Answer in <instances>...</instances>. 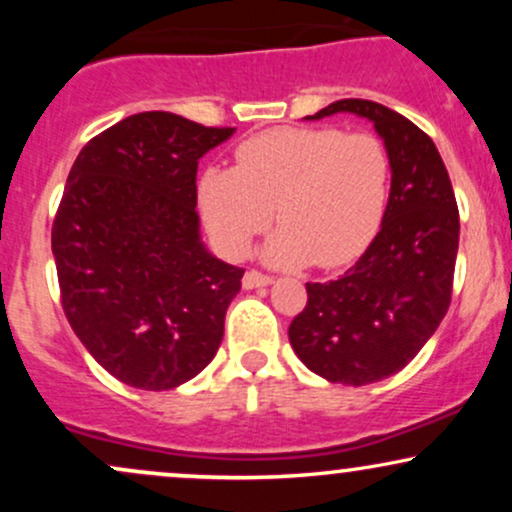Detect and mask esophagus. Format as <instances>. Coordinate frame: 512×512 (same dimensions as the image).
Returning a JSON list of instances; mask_svg holds the SVG:
<instances>
[{"mask_svg": "<svg viewBox=\"0 0 512 512\" xmlns=\"http://www.w3.org/2000/svg\"><path fill=\"white\" fill-rule=\"evenodd\" d=\"M272 276L269 274H262L260 269H248L243 276V286L245 289H260V286H269L272 284Z\"/></svg>", "mask_w": 512, "mask_h": 512, "instance_id": "esophagus-1", "label": "esophagus"}]
</instances>
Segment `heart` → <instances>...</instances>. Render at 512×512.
<instances>
[{
  "instance_id": "heart-1",
  "label": "heart",
  "mask_w": 512,
  "mask_h": 512,
  "mask_svg": "<svg viewBox=\"0 0 512 512\" xmlns=\"http://www.w3.org/2000/svg\"><path fill=\"white\" fill-rule=\"evenodd\" d=\"M392 161L370 132L279 127L238 146L236 166L199 178V207L228 255H243L272 221L264 248L276 264L342 267L380 231L390 199Z\"/></svg>"
}]
</instances>
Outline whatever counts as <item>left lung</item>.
<instances>
[{
  "mask_svg": "<svg viewBox=\"0 0 512 512\" xmlns=\"http://www.w3.org/2000/svg\"><path fill=\"white\" fill-rule=\"evenodd\" d=\"M334 113L368 117L390 151L392 187L383 228L339 279L305 284L293 317V351L330 383L370 385L402 370L450 308L460 211L443 158L424 129L385 105L346 98Z\"/></svg>",
  "mask_w": 512,
  "mask_h": 512,
  "instance_id": "1",
  "label": "left lung"
}]
</instances>
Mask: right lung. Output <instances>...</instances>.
<instances>
[{
  "mask_svg": "<svg viewBox=\"0 0 512 512\" xmlns=\"http://www.w3.org/2000/svg\"><path fill=\"white\" fill-rule=\"evenodd\" d=\"M231 134L151 110L93 137L69 170L52 221L60 301L120 383L173 390L219 351L245 269L199 243L197 161Z\"/></svg>",
  "mask_w": 512,
  "mask_h": 512,
  "instance_id": "right-lung-1",
  "label": "right lung"
}]
</instances>
